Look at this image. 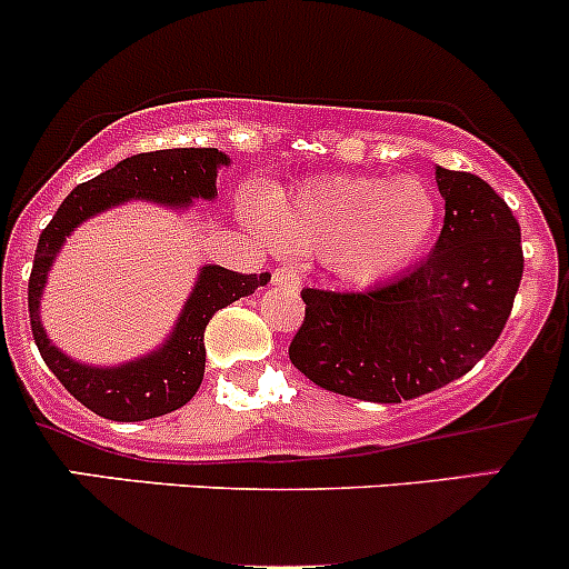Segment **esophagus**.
<instances>
[{"label": "esophagus", "mask_w": 569, "mask_h": 569, "mask_svg": "<svg viewBox=\"0 0 569 569\" xmlns=\"http://www.w3.org/2000/svg\"><path fill=\"white\" fill-rule=\"evenodd\" d=\"M272 283L286 286V289H300V272H297L295 267H286V263H280V267H274V272H272Z\"/></svg>", "instance_id": "esophagus-1"}]
</instances>
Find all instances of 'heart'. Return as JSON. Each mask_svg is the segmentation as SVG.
Wrapping results in <instances>:
<instances>
[{
  "mask_svg": "<svg viewBox=\"0 0 569 569\" xmlns=\"http://www.w3.org/2000/svg\"><path fill=\"white\" fill-rule=\"evenodd\" d=\"M438 194L418 178L325 176L272 192L250 209L280 248L327 256L355 283H375L410 267L438 228Z\"/></svg>",
  "mask_w": 569,
  "mask_h": 569,
  "instance_id": "1",
  "label": "heart"
}]
</instances>
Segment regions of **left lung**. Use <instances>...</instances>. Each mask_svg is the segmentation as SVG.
<instances>
[{"label": "left lung", "instance_id": "obj_1", "mask_svg": "<svg viewBox=\"0 0 569 569\" xmlns=\"http://www.w3.org/2000/svg\"><path fill=\"white\" fill-rule=\"evenodd\" d=\"M435 181L443 231L418 267L369 291L302 289L289 358L325 391L416 399L468 375L501 336L523 278L518 220L479 176L435 168Z\"/></svg>", "mask_w": 569, "mask_h": 569}]
</instances>
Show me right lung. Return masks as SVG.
Segmentation results:
<instances>
[{
    "instance_id": "right-lung-1",
    "label": "right lung",
    "mask_w": 569,
    "mask_h": 569,
    "mask_svg": "<svg viewBox=\"0 0 569 569\" xmlns=\"http://www.w3.org/2000/svg\"><path fill=\"white\" fill-rule=\"evenodd\" d=\"M228 162L231 159L217 148H168V151L137 153L107 173L96 176L93 181L79 183L40 233L30 291H27L32 336L40 358L54 371L57 380L96 416L109 421H146L187 405L203 382V332L209 319L239 297L252 295L258 286L267 283L269 274H239L217 263H206L168 341L146 358L101 369V366L79 363L60 352L40 325V295L57 252L73 228L112 206L129 200H153V203L183 209L198 198L211 200L217 194V170Z\"/></svg>"
}]
</instances>
